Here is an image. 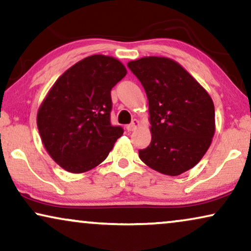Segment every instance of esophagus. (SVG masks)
Instances as JSON below:
<instances>
[{
  "instance_id": "esophagus-1",
  "label": "esophagus",
  "mask_w": 251,
  "mask_h": 251,
  "mask_svg": "<svg viewBox=\"0 0 251 251\" xmlns=\"http://www.w3.org/2000/svg\"><path fill=\"white\" fill-rule=\"evenodd\" d=\"M138 126H139V120H136V119H134L133 120V122L129 124V125H127L126 126V129H127L128 132H132V131H135L136 128H138Z\"/></svg>"
}]
</instances>
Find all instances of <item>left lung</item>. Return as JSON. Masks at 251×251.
<instances>
[{"instance_id": "left-lung-1", "label": "left lung", "mask_w": 251, "mask_h": 251, "mask_svg": "<svg viewBox=\"0 0 251 251\" xmlns=\"http://www.w3.org/2000/svg\"><path fill=\"white\" fill-rule=\"evenodd\" d=\"M127 66L142 83L149 102L151 142L139 150L145 164L179 176L204 156L215 134V105L208 92L166 57H143Z\"/></svg>"}]
</instances>
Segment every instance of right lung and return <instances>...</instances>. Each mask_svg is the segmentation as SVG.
Returning <instances> with one entry per match:
<instances>
[{
  "instance_id": "obj_1",
  "label": "right lung",
  "mask_w": 251,
  "mask_h": 251,
  "mask_svg": "<svg viewBox=\"0 0 251 251\" xmlns=\"http://www.w3.org/2000/svg\"><path fill=\"white\" fill-rule=\"evenodd\" d=\"M118 59L93 55L75 63L53 83L38 111V128L50 157L66 171L94 169L123 135L112 126L111 89L126 75Z\"/></svg>"
}]
</instances>
